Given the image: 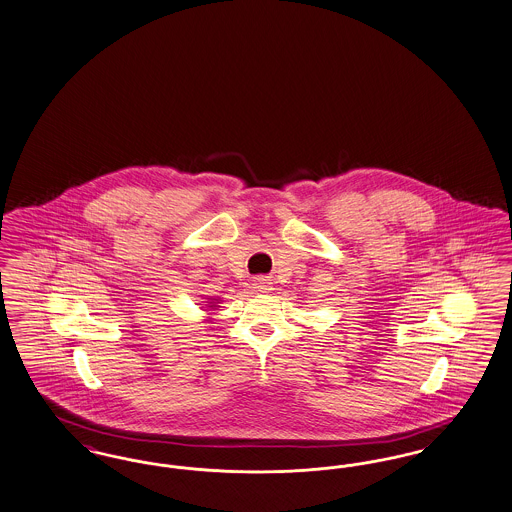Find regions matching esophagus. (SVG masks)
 <instances>
[{
    "label": "esophagus",
    "instance_id": "obj_1",
    "mask_svg": "<svg viewBox=\"0 0 512 512\" xmlns=\"http://www.w3.org/2000/svg\"><path fill=\"white\" fill-rule=\"evenodd\" d=\"M253 288H255V292L267 293L270 290V280H267V278H257L253 282Z\"/></svg>",
    "mask_w": 512,
    "mask_h": 512
}]
</instances>
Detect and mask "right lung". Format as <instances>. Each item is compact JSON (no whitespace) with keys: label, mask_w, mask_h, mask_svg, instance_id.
<instances>
[{"label":"right lung","mask_w":512,"mask_h":512,"mask_svg":"<svg viewBox=\"0 0 512 512\" xmlns=\"http://www.w3.org/2000/svg\"><path fill=\"white\" fill-rule=\"evenodd\" d=\"M207 307H205V311H213V309H217L219 307V299H215V301H203Z\"/></svg>","instance_id":"1"}]
</instances>
